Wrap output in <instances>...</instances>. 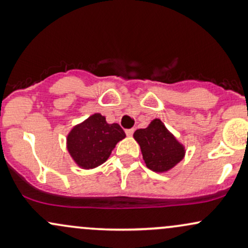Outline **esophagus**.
Listing matches in <instances>:
<instances>
[{
	"mask_svg": "<svg viewBox=\"0 0 248 248\" xmlns=\"http://www.w3.org/2000/svg\"><path fill=\"white\" fill-rule=\"evenodd\" d=\"M134 133V129H126V135L127 136H132Z\"/></svg>",
	"mask_w": 248,
	"mask_h": 248,
	"instance_id": "34e87169",
	"label": "esophagus"
}]
</instances>
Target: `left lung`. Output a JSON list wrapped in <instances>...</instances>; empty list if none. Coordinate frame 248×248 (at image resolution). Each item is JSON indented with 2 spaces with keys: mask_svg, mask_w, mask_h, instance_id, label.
<instances>
[{
  "mask_svg": "<svg viewBox=\"0 0 248 248\" xmlns=\"http://www.w3.org/2000/svg\"><path fill=\"white\" fill-rule=\"evenodd\" d=\"M134 139L140 144L147 168L156 172H164L183 160L184 147L167 129L160 119H155L149 126L138 129Z\"/></svg>",
  "mask_w": 248,
  "mask_h": 248,
  "instance_id": "left-lung-1",
  "label": "left lung"
}]
</instances>
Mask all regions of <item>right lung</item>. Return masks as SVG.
<instances>
[{
	"label": "right lung",
	"mask_w": 248,
	"mask_h": 248,
	"mask_svg": "<svg viewBox=\"0 0 248 248\" xmlns=\"http://www.w3.org/2000/svg\"><path fill=\"white\" fill-rule=\"evenodd\" d=\"M126 138L118 124H107L99 113L77 124L67 135V150L82 169H93L109 157L115 144Z\"/></svg>",
	"instance_id": "1"
}]
</instances>
